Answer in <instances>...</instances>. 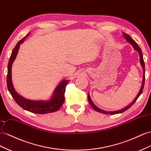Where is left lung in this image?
<instances>
[{"mask_svg": "<svg viewBox=\"0 0 151 151\" xmlns=\"http://www.w3.org/2000/svg\"><path fill=\"white\" fill-rule=\"evenodd\" d=\"M124 38H126L128 42H129V43L130 44H132V45L133 47V48H134V49H135L136 50L138 51V52L139 53V55H140V64L142 65V67L143 68V70H144V76H143V82H142V87L140 90V91L139 92V93L137 94V97H135V99H134V101H133L130 104H129L128 106H127L126 107H124V108L121 109V110H119V111H104V110H102L99 108H98V107L95 105L92 101L91 100V98H90L89 95H88V102L90 103V104L91 105V106L93 107V109L94 110H96V111L99 112V113H103V114H118V113H123V112L127 111V109H128L130 107L134 104V103L137 101V99L139 97V96H140V95L142 94V91H143V89H144V83H145V64H144V59H143V55H142V51H141V49L139 47V46L138 45L136 42L133 40L132 38L129 36L128 34L127 33H124Z\"/></svg>", "mask_w": 151, "mask_h": 151, "instance_id": "obj_1", "label": "left lung"}]
</instances>
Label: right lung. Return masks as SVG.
Instances as JSON below:
<instances>
[{
    "mask_svg": "<svg viewBox=\"0 0 151 151\" xmlns=\"http://www.w3.org/2000/svg\"><path fill=\"white\" fill-rule=\"evenodd\" d=\"M29 35L27 34L22 39L20 40L16 44L12 52L11 57L9 61L7 66V86L9 92L13 97L16 102L23 109L28 111L37 114H47L57 111L63 105L64 101V93H65L66 86L68 83V80H63L58 86L55 90L52 97L49 101H31L20 96L17 93L13 87L11 80V67L12 63L18 54L19 45L24 42V38Z\"/></svg>",
    "mask_w": 151,
    "mask_h": 151,
    "instance_id": "add662e5",
    "label": "right lung"
}]
</instances>
